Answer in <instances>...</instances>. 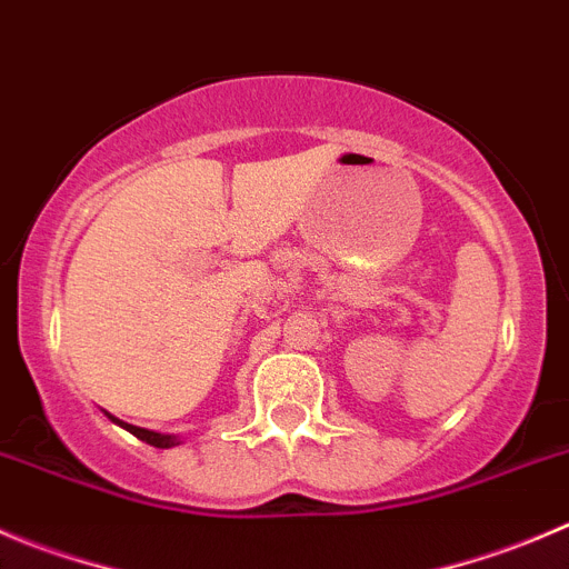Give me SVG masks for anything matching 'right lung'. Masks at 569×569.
<instances>
[{
  "mask_svg": "<svg viewBox=\"0 0 569 569\" xmlns=\"http://www.w3.org/2000/svg\"><path fill=\"white\" fill-rule=\"evenodd\" d=\"M113 419V422H119V419L116 417H110ZM121 428H124V431H130L132 437H138L141 439V442H147V445H152V448H174V445H178V439L174 437H161V433H156V431H147V428H136V425H127V422H119Z\"/></svg>",
  "mask_w": 569,
  "mask_h": 569,
  "instance_id": "obj_1",
  "label": "right lung"
}]
</instances>
